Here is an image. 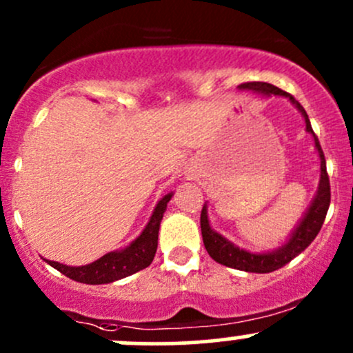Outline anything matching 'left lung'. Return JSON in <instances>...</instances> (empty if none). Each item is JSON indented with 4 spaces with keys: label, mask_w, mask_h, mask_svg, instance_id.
I'll return each mask as SVG.
<instances>
[{
    "label": "left lung",
    "mask_w": 353,
    "mask_h": 353,
    "mask_svg": "<svg viewBox=\"0 0 353 353\" xmlns=\"http://www.w3.org/2000/svg\"><path fill=\"white\" fill-rule=\"evenodd\" d=\"M239 88L243 90H253L259 92V94L266 95H285L295 103L298 110L301 112V115L305 117V122H307V130L313 134L315 137V147L319 150L320 156V169H321V177H320V185L319 192H316L315 201L310 206L307 216L301 219L300 226L296 228L295 233L292 234L290 241L286 243L285 246H281L278 251H273V253H263V254H253L248 253L245 250H239L236 248L233 243H230L228 239H224L223 236L214 233L209 226L208 221V212L206 206H203V211H201V233H203V241L204 246H206L209 256H211L214 261L221 263L224 266H230V268L241 270V271H250V273H270V271L283 268L285 265H288L293 258L298 256L303 250H307L310 243L316 238V234L320 233L321 224H323L325 216H327L328 206H330V179H328L327 172V162H325V154L321 150V145L319 142V137H316L315 132L312 129V123H310L307 112L305 108L300 105L298 100L293 99L292 95L286 94V92L281 90V88L274 87V85L266 83V82H246L239 85Z\"/></svg>",
    "instance_id": "8db88e82"
}]
</instances>
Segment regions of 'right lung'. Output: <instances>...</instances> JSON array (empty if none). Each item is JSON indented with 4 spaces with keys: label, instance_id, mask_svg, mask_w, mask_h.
Segmentation results:
<instances>
[{
    "label": "right lung",
    "instance_id": "1",
    "mask_svg": "<svg viewBox=\"0 0 353 353\" xmlns=\"http://www.w3.org/2000/svg\"><path fill=\"white\" fill-rule=\"evenodd\" d=\"M170 197H172V194L164 196L159 201L145 230L125 250L108 253L87 266H65L57 261H48V265L60 271V273H63L70 280L87 285L112 283V281L147 268L152 263L154 256H156L159 226H161L162 216H164Z\"/></svg>",
    "mask_w": 353,
    "mask_h": 353
}]
</instances>
